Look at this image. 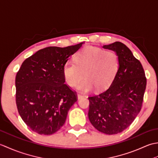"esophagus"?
Returning a JSON list of instances; mask_svg holds the SVG:
<instances>
[{
	"label": "esophagus",
	"instance_id": "obj_1",
	"mask_svg": "<svg viewBox=\"0 0 158 158\" xmlns=\"http://www.w3.org/2000/svg\"><path fill=\"white\" fill-rule=\"evenodd\" d=\"M83 97H84V96L81 95V94H78V95H77V99H78V100H80L81 98H83Z\"/></svg>",
	"mask_w": 158,
	"mask_h": 158
}]
</instances>
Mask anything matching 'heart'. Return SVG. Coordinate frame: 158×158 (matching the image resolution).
Listing matches in <instances>:
<instances>
[{"label":"heart","instance_id":"1","mask_svg":"<svg viewBox=\"0 0 158 158\" xmlns=\"http://www.w3.org/2000/svg\"><path fill=\"white\" fill-rule=\"evenodd\" d=\"M119 68V57L115 52L105 51L99 48L87 47L75 57V62L67 61L62 73L66 83L70 87L77 85V89L87 92L96 88L105 89L115 77Z\"/></svg>","mask_w":158,"mask_h":158}]
</instances>
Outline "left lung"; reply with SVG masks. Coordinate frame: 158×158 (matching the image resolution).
Wrapping results in <instances>:
<instances>
[{
	"label": "left lung",
	"mask_w": 158,
	"mask_h": 158,
	"mask_svg": "<svg viewBox=\"0 0 158 158\" xmlns=\"http://www.w3.org/2000/svg\"><path fill=\"white\" fill-rule=\"evenodd\" d=\"M119 57V68L105 92L89 97L88 117L96 129L106 135L122 132L141 109L147 79L141 63L121 42L104 45Z\"/></svg>",
	"instance_id": "8db88e82"
}]
</instances>
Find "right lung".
Listing matches in <instances>:
<instances>
[{"label": "right lung", "instance_id": "right-lung-1", "mask_svg": "<svg viewBox=\"0 0 158 158\" xmlns=\"http://www.w3.org/2000/svg\"><path fill=\"white\" fill-rule=\"evenodd\" d=\"M82 45L40 49L23 61L17 73L18 113L26 125L39 135H50L61 128L77 101L75 92L64 84L62 69Z\"/></svg>", "mask_w": 158, "mask_h": 158}]
</instances>
